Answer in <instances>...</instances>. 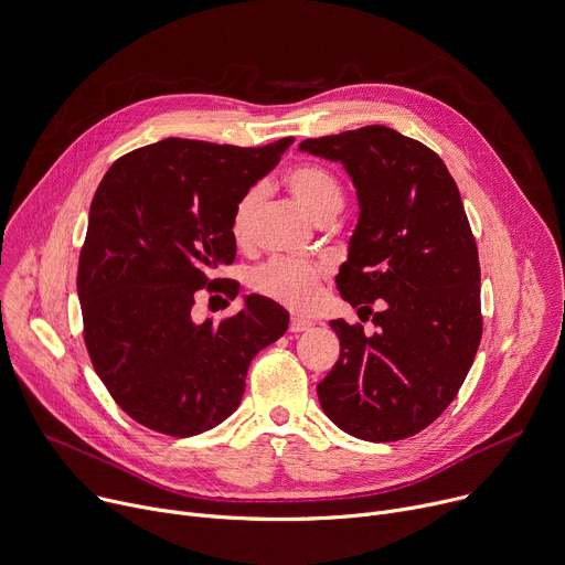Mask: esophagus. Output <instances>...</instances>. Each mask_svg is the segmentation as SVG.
<instances>
[{
  "instance_id": "obj_1",
  "label": "esophagus",
  "mask_w": 565,
  "mask_h": 565,
  "mask_svg": "<svg viewBox=\"0 0 565 565\" xmlns=\"http://www.w3.org/2000/svg\"><path fill=\"white\" fill-rule=\"evenodd\" d=\"M311 327H313L311 320H303V318H292L290 320V331L292 333H303V331H309Z\"/></svg>"
}]
</instances>
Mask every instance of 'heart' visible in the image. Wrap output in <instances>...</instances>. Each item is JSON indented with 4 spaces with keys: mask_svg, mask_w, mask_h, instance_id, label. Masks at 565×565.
Returning <instances> with one entry per match:
<instances>
[{
    "mask_svg": "<svg viewBox=\"0 0 565 565\" xmlns=\"http://www.w3.org/2000/svg\"><path fill=\"white\" fill-rule=\"evenodd\" d=\"M284 182L295 200L318 223L331 221L342 210L344 191L338 178L320 164H295L284 173ZM262 202L264 189L252 186L234 204L230 230L236 243L245 245L252 241L254 221L262 210ZM324 273V266L313 262L275 259L252 275V288L268 299L290 306V309H309L318 297Z\"/></svg>",
    "mask_w": 565,
    "mask_h": 565,
    "instance_id": "heart-1",
    "label": "heart"
}]
</instances>
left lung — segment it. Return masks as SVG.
I'll use <instances>...</instances> for the list:
<instances>
[{
    "label": "left lung",
    "instance_id": "8db88e82",
    "mask_svg": "<svg viewBox=\"0 0 565 565\" xmlns=\"http://www.w3.org/2000/svg\"><path fill=\"white\" fill-rule=\"evenodd\" d=\"M299 150L349 173L361 212L335 284L358 311L381 306L374 335L329 322L340 358L318 385L320 405L358 439L413 437L457 396L482 338L478 247L457 184L437 152L387 126Z\"/></svg>",
    "mask_w": 565,
    "mask_h": 565
}]
</instances>
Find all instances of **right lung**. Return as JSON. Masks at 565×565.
<instances>
[{"mask_svg":"<svg viewBox=\"0 0 565 565\" xmlns=\"http://www.w3.org/2000/svg\"><path fill=\"white\" fill-rule=\"evenodd\" d=\"M262 148L169 137L119 158L100 180L78 262L85 347L94 372L137 424L191 437L241 403L252 358L288 329L281 306L247 295L214 324L193 322V295L236 256L230 223L238 198L292 143Z\"/></svg>","mask_w":565,"mask_h":565,"instance_id":"obj_1","label":"right lung"}]
</instances>
